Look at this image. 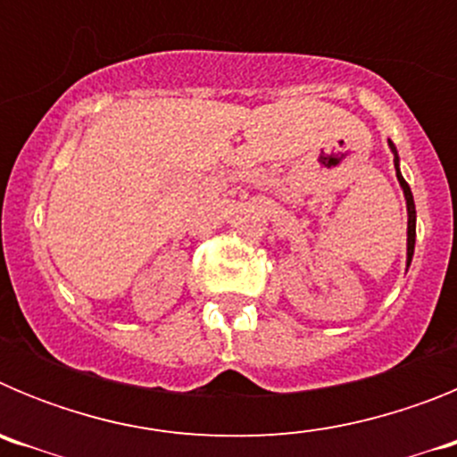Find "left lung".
Here are the masks:
<instances>
[{
    "instance_id": "left-lung-1",
    "label": "left lung",
    "mask_w": 457,
    "mask_h": 457,
    "mask_svg": "<svg viewBox=\"0 0 457 457\" xmlns=\"http://www.w3.org/2000/svg\"><path fill=\"white\" fill-rule=\"evenodd\" d=\"M391 151H394L395 176H398V180H401V185H403V192H405V199H407V215H410V220H407V265H410L411 253H414V240H417V208H414V199H411L410 185L405 183V179H403L401 171H398V153H395L394 144H391Z\"/></svg>"
}]
</instances>
